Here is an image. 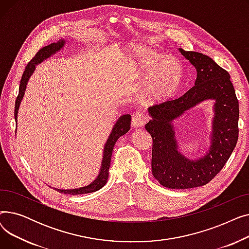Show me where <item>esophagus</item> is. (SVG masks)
<instances>
[{"mask_svg": "<svg viewBox=\"0 0 249 249\" xmlns=\"http://www.w3.org/2000/svg\"><path fill=\"white\" fill-rule=\"evenodd\" d=\"M147 122V117L143 114V113H140V112H136L133 117H132V125L135 127V128H138V127H142L144 126Z\"/></svg>", "mask_w": 249, "mask_h": 249, "instance_id": "1", "label": "esophagus"}]
</instances>
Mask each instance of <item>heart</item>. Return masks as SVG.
I'll use <instances>...</instances> for the list:
<instances>
[{"mask_svg": "<svg viewBox=\"0 0 249 249\" xmlns=\"http://www.w3.org/2000/svg\"><path fill=\"white\" fill-rule=\"evenodd\" d=\"M129 73L143 82L140 98L148 104H159L175 96L182 80L179 60L172 55H163L153 49L136 46L127 59Z\"/></svg>", "mask_w": 249, "mask_h": 249, "instance_id": "b5f03b06", "label": "heart"}]
</instances>
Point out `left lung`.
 <instances>
[{"label":"left lung","instance_id":"8db88e82","mask_svg":"<svg viewBox=\"0 0 249 249\" xmlns=\"http://www.w3.org/2000/svg\"><path fill=\"white\" fill-rule=\"evenodd\" d=\"M178 51L197 71L195 86L178 99L148 108L145 125L152 137L151 169L160 184L169 189H190L208 184L221 171L238 139L239 104L229 73L211 58L195 51ZM214 101L211 146L199 159L179 150L173 121L204 100Z\"/></svg>","mask_w":249,"mask_h":249}]
</instances>
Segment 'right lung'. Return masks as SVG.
<instances>
[{
    "label": "right lung",
    "instance_id": "add662e5",
    "mask_svg": "<svg viewBox=\"0 0 249 249\" xmlns=\"http://www.w3.org/2000/svg\"><path fill=\"white\" fill-rule=\"evenodd\" d=\"M67 43V40L65 39H60L57 42L51 43L43 48L39 50L35 56L32 58V60L27 64L26 67L23 75L21 77V82H20V87H19V94L15 102V121L17 124V118H18V111L20 104L22 102V99L24 97L25 90H26V86L28 84V81L30 76L33 74L36 65L41 63L45 59L49 58L53 54H55L56 52H58L64 45ZM130 124H131V116L129 114H125L119 117L113 126L112 131L106 141V144L104 146V152H103V160H102V164H101V169L99 172V175L97 178L90 182V184L81 187L77 189H71V190H60L54 188V190L62 193V194H69V195H83V194H89V193H93L96 191H99L102 189L105 185H106L108 177H109V168H110V163H111V156L113 152V148L116 141L118 138H120L122 135L126 134L129 130H130Z\"/></svg>",
    "mask_w": 249,
    "mask_h": 249
}]
</instances>
